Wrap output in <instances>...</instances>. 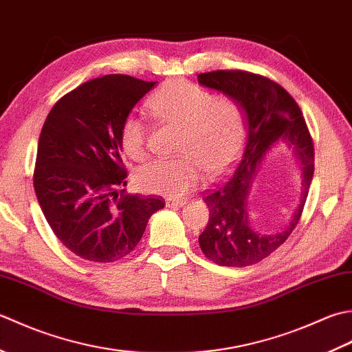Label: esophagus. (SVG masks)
<instances>
[{
	"label": "esophagus",
	"mask_w": 352,
	"mask_h": 352,
	"mask_svg": "<svg viewBox=\"0 0 352 352\" xmlns=\"http://www.w3.org/2000/svg\"><path fill=\"white\" fill-rule=\"evenodd\" d=\"M166 204L170 208H181L186 204V200H184V199H167Z\"/></svg>",
	"instance_id": "esophagus-1"
}]
</instances>
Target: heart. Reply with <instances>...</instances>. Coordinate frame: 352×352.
I'll return each mask as SVG.
<instances>
[{"mask_svg": "<svg viewBox=\"0 0 352 352\" xmlns=\"http://www.w3.org/2000/svg\"><path fill=\"white\" fill-rule=\"evenodd\" d=\"M148 107L155 116L182 127L179 160L160 157L141 167L135 181L141 190L166 197H182L202 181L223 175L245 144L248 117L245 107L231 97L216 98L211 91L184 78L161 86ZM147 129L133 113L120 127V144L132 160L146 155Z\"/></svg>", "mask_w": 352, "mask_h": 352, "instance_id": "1", "label": "heart"}]
</instances>
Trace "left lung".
I'll return each mask as SVG.
<instances>
[{"label":"left lung","mask_w":352,"mask_h":352,"mask_svg":"<svg viewBox=\"0 0 352 352\" xmlns=\"http://www.w3.org/2000/svg\"><path fill=\"white\" fill-rule=\"evenodd\" d=\"M197 80L223 92L245 107L248 136L240 160L223 182L205 192L210 220L199 235L208 260L219 266L246 267L260 263L289 239L302 214L314 171V146L298 103L281 85L240 69L202 73ZM278 144L296 152L301 164V200L286 226L278 233H258L250 225L247 199L263 157Z\"/></svg>","instance_id":"left-lung-1"}]
</instances>
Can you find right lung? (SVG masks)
Returning <instances> with one entry per match:
<instances>
[{
	"instance_id": "1",
	"label": "right lung",
	"mask_w": 352,
	"mask_h": 352,
	"mask_svg": "<svg viewBox=\"0 0 352 352\" xmlns=\"http://www.w3.org/2000/svg\"><path fill=\"white\" fill-rule=\"evenodd\" d=\"M123 74L94 78L57 102L42 126L33 185L54 235L92 263H113L138 245L162 197L118 190L127 184L120 127L153 88Z\"/></svg>"
}]
</instances>
